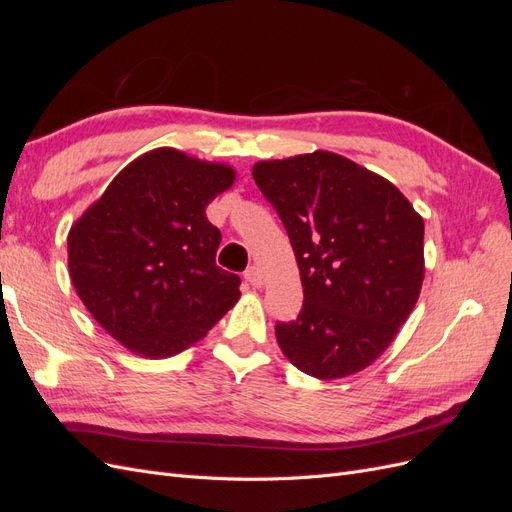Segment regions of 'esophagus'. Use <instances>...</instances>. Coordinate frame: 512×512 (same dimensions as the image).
Instances as JSON below:
<instances>
[{
  "label": "esophagus",
  "mask_w": 512,
  "mask_h": 512,
  "mask_svg": "<svg viewBox=\"0 0 512 512\" xmlns=\"http://www.w3.org/2000/svg\"><path fill=\"white\" fill-rule=\"evenodd\" d=\"M243 277H245V282H250L254 288H258L262 284V273L258 267H250L243 273Z\"/></svg>",
  "instance_id": "34e87169"
}]
</instances>
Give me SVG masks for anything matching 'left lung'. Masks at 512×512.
I'll use <instances>...</instances> for the list:
<instances>
[{
    "mask_svg": "<svg viewBox=\"0 0 512 512\" xmlns=\"http://www.w3.org/2000/svg\"><path fill=\"white\" fill-rule=\"evenodd\" d=\"M254 181L297 256L303 307L277 322L294 367L346 378L389 348L423 284V218L391 181L329 151L258 162Z\"/></svg>",
    "mask_w": 512,
    "mask_h": 512,
    "instance_id": "obj_1",
    "label": "left lung"
}]
</instances>
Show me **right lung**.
Listing matches in <instances>:
<instances>
[{
	"instance_id": "right-lung-1",
	"label": "right lung",
	"mask_w": 512,
	"mask_h": 512,
	"mask_svg": "<svg viewBox=\"0 0 512 512\" xmlns=\"http://www.w3.org/2000/svg\"><path fill=\"white\" fill-rule=\"evenodd\" d=\"M232 181L224 164L158 149L123 168L72 226V284L132 352L177 354L237 303L241 280L215 265L222 235L205 215Z\"/></svg>"
}]
</instances>
